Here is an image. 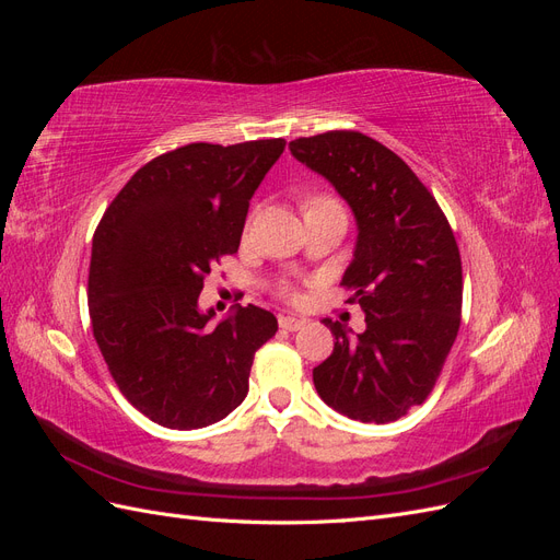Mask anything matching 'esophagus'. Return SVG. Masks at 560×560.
<instances>
[{
  "label": "esophagus",
  "mask_w": 560,
  "mask_h": 560,
  "mask_svg": "<svg viewBox=\"0 0 560 560\" xmlns=\"http://www.w3.org/2000/svg\"><path fill=\"white\" fill-rule=\"evenodd\" d=\"M278 322H280V327L287 331H299L303 325H306V319L296 317V315H282Z\"/></svg>",
  "instance_id": "obj_1"
}]
</instances>
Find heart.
I'll use <instances>...</instances> for the list:
<instances>
[{
	"label": "heart",
	"mask_w": 560,
	"mask_h": 560,
	"mask_svg": "<svg viewBox=\"0 0 560 560\" xmlns=\"http://www.w3.org/2000/svg\"><path fill=\"white\" fill-rule=\"evenodd\" d=\"M327 206H338V202H334V200L327 198V196H315V198H311V200L306 202V212H308V210H315V208H327ZM282 294L290 296V299H296L292 287H287V284L282 287Z\"/></svg>",
	"instance_id": "1"
}]
</instances>
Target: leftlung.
Returning <instances> with one entry per match:
<instances>
[{
  "mask_svg": "<svg viewBox=\"0 0 560 560\" xmlns=\"http://www.w3.org/2000/svg\"><path fill=\"white\" fill-rule=\"evenodd\" d=\"M358 224L341 284L364 311L352 334L325 319L334 352L313 369L317 395L360 422H389L425 401L460 329L463 266L434 196L395 151L354 130L290 142Z\"/></svg>",
  "mask_w": 560,
  "mask_h": 560,
  "instance_id": "8db88e82",
  "label": "left lung"
}]
</instances>
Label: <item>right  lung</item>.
<instances>
[{"label": "right lung", "mask_w": 560, "mask_h": 560, "mask_svg": "<svg viewBox=\"0 0 560 560\" xmlns=\"http://www.w3.org/2000/svg\"><path fill=\"white\" fill-rule=\"evenodd\" d=\"M284 140L194 142L130 177L93 235V336L124 397L171 430L226 418L247 397L257 352L278 331L259 306L214 322L202 278L238 252L249 200Z\"/></svg>", "instance_id": "right-lung-1"}]
</instances>
